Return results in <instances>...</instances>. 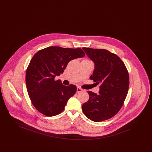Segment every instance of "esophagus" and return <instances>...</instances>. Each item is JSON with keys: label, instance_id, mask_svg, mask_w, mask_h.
<instances>
[{"label": "esophagus", "instance_id": "34e87169", "mask_svg": "<svg viewBox=\"0 0 152 152\" xmlns=\"http://www.w3.org/2000/svg\"><path fill=\"white\" fill-rule=\"evenodd\" d=\"M83 91V89H81V88H80V87H77V93L81 92Z\"/></svg>", "mask_w": 152, "mask_h": 152}]
</instances>
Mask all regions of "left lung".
<instances>
[{"label":"left lung","instance_id":"1","mask_svg":"<svg viewBox=\"0 0 152 152\" xmlns=\"http://www.w3.org/2000/svg\"><path fill=\"white\" fill-rule=\"evenodd\" d=\"M83 49L94 62L90 79L101 84L99 94L88 91L89 99L83 104V112L94 122L108 120L118 112L126 99L129 86L128 70L121 58L108 50Z\"/></svg>","mask_w":152,"mask_h":152}]
</instances>
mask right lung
<instances>
[{
    "label": "right lung",
    "instance_id": "1",
    "mask_svg": "<svg viewBox=\"0 0 152 152\" xmlns=\"http://www.w3.org/2000/svg\"><path fill=\"white\" fill-rule=\"evenodd\" d=\"M81 48L49 47L36 53L26 71V83L30 100L35 108L46 116L61 113L69 99L76 92V86H64L55 80L63 73L72 60L83 58Z\"/></svg>",
    "mask_w": 152,
    "mask_h": 152
}]
</instances>
